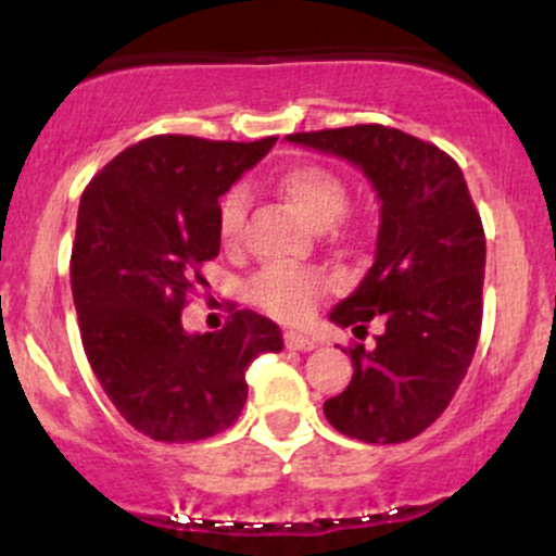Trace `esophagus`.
I'll use <instances>...</instances> for the list:
<instances>
[{"label":"esophagus","instance_id":"34e87169","mask_svg":"<svg viewBox=\"0 0 556 556\" xmlns=\"http://www.w3.org/2000/svg\"><path fill=\"white\" fill-rule=\"evenodd\" d=\"M285 344L290 350H300V353H308V350H316L318 348V342L314 340V337L298 334V331H287Z\"/></svg>","mask_w":556,"mask_h":556}]
</instances>
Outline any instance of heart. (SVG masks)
<instances>
[{
	"label": "heart",
	"mask_w": 556,
	"mask_h": 556,
	"mask_svg": "<svg viewBox=\"0 0 556 556\" xmlns=\"http://www.w3.org/2000/svg\"><path fill=\"white\" fill-rule=\"evenodd\" d=\"M277 193L314 227H329L348 208V182L340 172L324 164H295L277 177ZM245 219V195L229 190L219 206V235L227 248L238 245ZM327 271L314 266L271 264L253 277L248 295L261 311L282 321H305L316 303L329 292Z\"/></svg>",
	"instance_id": "heart-1"
}]
</instances>
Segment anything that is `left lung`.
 Masks as SVG:
<instances>
[{
  "label": "left lung",
  "mask_w": 556,
  "mask_h": 556,
  "mask_svg": "<svg viewBox=\"0 0 556 556\" xmlns=\"http://www.w3.org/2000/svg\"><path fill=\"white\" fill-rule=\"evenodd\" d=\"M366 172L381 198L376 258L329 318L366 329L376 348H350L353 379L324 402L344 437L400 444L446 410L473 361L483 318L486 235L457 162L410 132L353 125L287 136ZM348 353V350H344Z\"/></svg>",
  "instance_id": "1"
}]
</instances>
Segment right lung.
I'll list each match as a JSON object with an SVG mask.
<instances>
[{"mask_svg": "<svg viewBox=\"0 0 556 556\" xmlns=\"http://www.w3.org/2000/svg\"><path fill=\"white\" fill-rule=\"evenodd\" d=\"M274 143L154 136L83 190L70 258L83 350L119 416L154 442L229 429L248 366L285 348L282 329L248 308L206 334H188L180 318L208 285L201 266L219 256V195Z\"/></svg>", "mask_w": 556, "mask_h": 556, "instance_id": "obj_1", "label": "right lung"}]
</instances>
